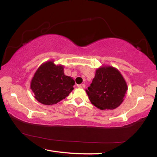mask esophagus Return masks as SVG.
I'll return each instance as SVG.
<instances>
[{"mask_svg": "<svg viewBox=\"0 0 157 157\" xmlns=\"http://www.w3.org/2000/svg\"><path fill=\"white\" fill-rule=\"evenodd\" d=\"M78 88H84L85 87H86V86H85L84 84H78Z\"/></svg>", "mask_w": 157, "mask_h": 157, "instance_id": "obj_1", "label": "esophagus"}]
</instances>
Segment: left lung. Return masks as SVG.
Segmentation results:
<instances>
[{
    "instance_id": "left-lung-1",
    "label": "left lung",
    "mask_w": 157,
    "mask_h": 157,
    "mask_svg": "<svg viewBox=\"0 0 157 157\" xmlns=\"http://www.w3.org/2000/svg\"><path fill=\"white\" fill-rule=\"evenodd\" d=\"M127 90V84L120 72L113 67L103 66L96 70L86 92L91 104L98 108L113 110L123 102Z\"/></svg>"
}]
</instances>
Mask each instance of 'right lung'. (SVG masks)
Wrapping results in <instances>:
<instances>
[{"label": "right lung", "instance_id": "obj_1", "mask_svg": "<svg viewBox=\"0 0 157 157\" xmlns=\"http://www.w3.org/2000/svg\"><path fill=\"white\" fill-rule=\"evenodd\" d=\"M74 85L72 78L64 75L62 65L47 61L36 71L30 87L36 100L44 105H53L66 98L73 90Z\"/></svg>", "mask_w": 157, "mask_h": 157}]
</instances>
